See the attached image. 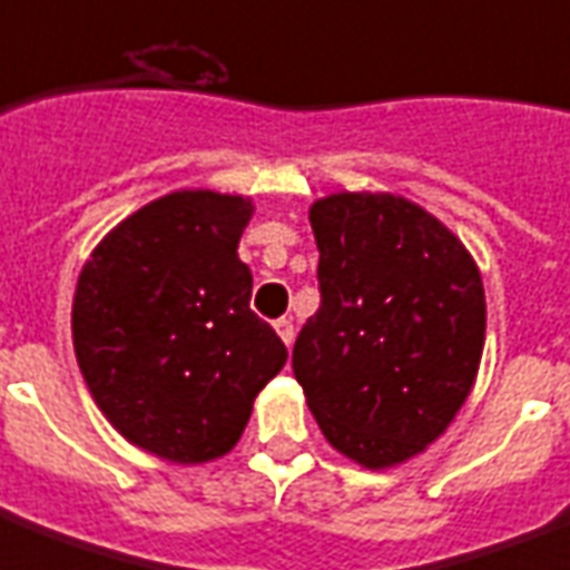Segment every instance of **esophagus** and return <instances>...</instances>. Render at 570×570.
Returning <instances> with one entry per match:
<instances>
[{
	"mask_svg": "<svg viewBox=\"0 0 570 570\" xmlns=\"http://www.w3.org/2000/svg\"><path fill=\"white\" fill-rule=\"evenodd\" d=\"M276 335L285 341V346H291V343H294V323H291L288 317L276 320Z\"/></svg>",
	"mask_w": 570,
	"mask_h": 570,
	"instance_id": "obj_1",
	"label": "esophagus"
}]
</instances>
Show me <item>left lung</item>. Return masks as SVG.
<instances>
[{
	"label": "left lung",
	"instance_id": "1",
	"mask_svg": "<svg viewBox=\"0 0 570 570\" xmlns=\"http://www.w3.org/2000/svg\"><path fill=\"white\" fill-rule=\"evenodd\" d=\"M320 308L294 375L341 454L387 469L443 434L478 375L483 282L458 235L396 195L341 191L312 206Z\"/></svg>",
	"mask_w": 570,
	"mask_h": 570
}]
</instances>
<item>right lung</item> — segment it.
Segmentation results:
<instances>
[{
	"instance_id": "right-lung-1",
	"label": "right lung",
	"mask_w": 570,
	"mask_h": 570,
	"mask_svg": "<svg viewBox=\"0 0 570 570\" xmlns=\"http://www.w3.org/2000/svg\"><path fill=\"white\" fill-rule=\"evenodd\" d=\"M250 200L174 191L92 250L72 305L75 355L112 428L171 463L227 454L288 350L250 312L238 258Z\"/></svg>"
}]
</instances>
